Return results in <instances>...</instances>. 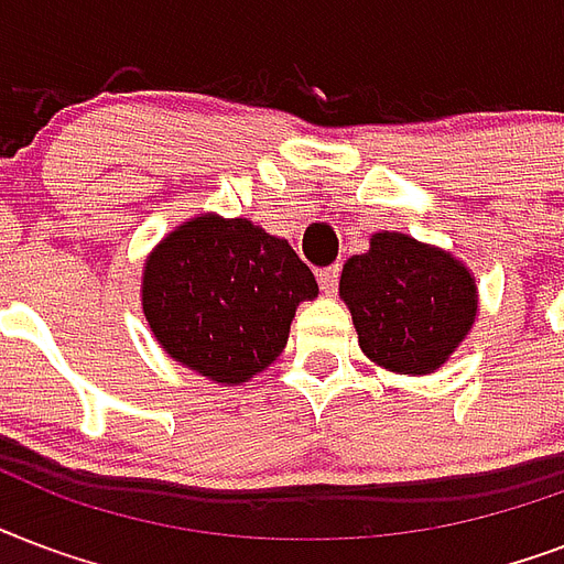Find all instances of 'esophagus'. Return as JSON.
I'll use <instances>...</instances> for the list:
<instances>
[{
	"label": "esophagus",
	"mask_w": 564,
	"mask_h": 564,
	"mask_svg": "<svg viewBox=\"0 0 564 564\" xmlns=\"http://www.w3.org/2000/svg\"><path fill=\"white\" fill-rule=\"evenodd\" d=\"M338 276H341V268H338V264L317 270V282H321V288L326 294H335V291H338Z\"/></svg>",
	"instance_id": "esophagus-1"
}]
</instances>
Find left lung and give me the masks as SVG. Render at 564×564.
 <instances>
[{"label":"left lung","mask_w":564,"mask_h":564,"mask_svg":"<svg viewBox=\"0 0 564 564\" xmlns=\"http://www.w3.org/2000/svg\"><path fill=\"white\" fill-rule=\"evenodd\" d=\"M365 356L397 373H432L468 335L477 285L459 261L400 232H379L341 270Z\"/></svg>","instance_id":"obj_1"}]
</instances>
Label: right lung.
Listing matches in <instances>:
<instances>
[{
    "label": "right lung",
    "instance_id": "obj_1",
    "mask_svg": "<svg viewBox=\"0 0 564 564\" xmlns=\"http://www.w3.org/2000/svg\"><path fill=\"white\" fill-rule=\"evenodd\" d=\"M314 273L252 220L178 226L143 270V314L164 350L214 382H247L276 359Z\"/></svg>",
    "mask_w": 564,
    "mask_h": 564
}]
</instances>
